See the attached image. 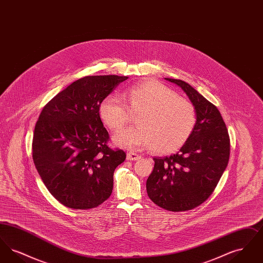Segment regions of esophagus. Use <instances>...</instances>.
<instances>
[{
    "label": "esophagus",
    "instance_id": "obj_1",
    "mask_svg": "<svg viewBox=\"0 0 263 263\" xmlns=\"http://www.w3.org/2000/svg\"><path fill=\"white\" fill-rule=\"evenodd\" d=\"M141 158H142L141 155L136 154V153H133V152L127 153V160H129V161H139Z\"/></svg>",
    "mask_w": 263,
    "mask_h": 263
}]
</instances>
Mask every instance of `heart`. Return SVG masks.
<instances>
[{
    "label": "heart",
    "instance_id": "b5f03b06",
    "mask_svg": "<svg viewBox=\"0 0 263 263\" xmlns=\"http://www.w3.org/2000/svg\"><path fill=\"white\" fill-rule=\"evenodd\" d=\"M99 113L113 132L137 114L138 126L120 131L116 144L128 149L151 147L159 154H171L185 145L197 122L195 106L175 90L156 81H143L127 88L122 100L107 96L100 101Z\"/></svg>",
    "mask_w": 263,
    "mask_h": 263
}]
</instances>
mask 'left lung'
<instances>
[{"mask_svg": "<svg viewBox=\"0 0 263 263\" xmlns=\"http://www.w3.org/2000/svg\"><path fill=\"white\" fill-rule=\"evenodd\" d=\"M187 95L197 112L192 135L179 152L154 158L147 179L151 200L164 210L182 212L207 200L225 172L230 158V137L218 108L189 84L165 78Z\"/></svg>", "mask_w": 263, "mask_h": 263, "instance_id": "obj_1", "label": "left lung"}]
</instances>
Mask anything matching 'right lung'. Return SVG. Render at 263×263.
Wrapping results in <instances>:
<instances>
[{
  "instance_id": "right-lung-1",
  "label": "right lung",
  "mask_w": 263,
  "mask_h": 263,
  "mask_svg": "<svg viewBox=\"0 0 263 263\" xmlns=\"http://www.w3.org/2000/svg\"><path fill=\"white\" fill-rule=\"evenodd\" d=\"M128 77L87 76L43 107L34 128L32 159L55 199L71 209L96 208L111 195L125 152L111 149L99 106Z\"/></svg>"
}]
</instances>
